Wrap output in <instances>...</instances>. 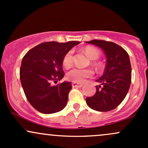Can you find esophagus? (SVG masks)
I'll use <instances>...</instances> for the list:
<instances>
[{"label":"esophagus","mask_w":148,"mask_h":148,"mask_svg":"<svg viewBox=\"0 0 148 148\" xmlns=\"http://www.w3.org/2000/svg\"><path fill=\"white\" fill-rule=\"evenodd\" d=\"M72 86L73 88H81V87H82V86H83V84L73 82L72 84Z\"/></svg>","instance_id":"1"}]
</instances>
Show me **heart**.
<instances>
[{
    "label": "heart",
    "mask_w": 148,
    "mask_h": 148,
    "mask_svg": "<svg viewBox=\"0 0 148 148\" xmlns=\"http://www.w3.org/2000/svg\"><path fill=\"white\" fill-rule=\"evenodd\" d=\"M85 53L91 60H97L99 56V52L96 48L92 47H86L84 49ZM73 64V51L70 50L65 53L62 59V65L68 69ZM97 65L99 64L96 63ZM93 72L90 69L73 68L66 74V78L69 81L74 83H82L87 78L92 76Z\"/></svg>",
    "instance_id": "obj_1"
}]
</instances>
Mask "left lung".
<instances>
[{"mask_svg": "<svg viewBox=\"0 0 148 148\" xmlns=\"http://www.w3.org/2000/svg\"><path fill=\"white\" fill-rule=\"evenodd\" d=\"M87 43L101 48L106 56L103 75L97 80L96 93L86 97L92 109L106 112L115 109L126 97L132 80V67L128 53L123 47L111 42L94 40Z\"/></svg>", "mask_w": 148, "mask_h": 148, "instance_id": "1", "label": "left lung"}]
</instances>
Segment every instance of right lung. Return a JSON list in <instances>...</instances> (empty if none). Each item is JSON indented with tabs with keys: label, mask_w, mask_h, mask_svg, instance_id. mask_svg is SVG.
<instances>
[{
	"label": "right lung",
	"mask_w": 148,
	"mask_h": 148,
	"mask_svg": "<svg viewBox=\"0 0 148 148\" xmlns=\"http://www.w3.org/2000/svg\"><path fill=\"white\" fill-rule=\"evenodd\" d=\"M79 42L65 43L44 42L25 53L21 61L20 80L27 99L34 108L42 113L51 114L63 109L68 99L72 84L60 81L64 75L62 59Z\"/></svg>",
	"instance_id": "add662e5"
}]
</instances>
